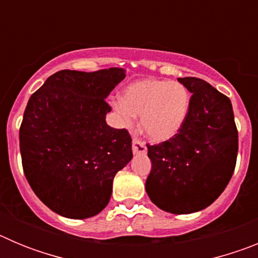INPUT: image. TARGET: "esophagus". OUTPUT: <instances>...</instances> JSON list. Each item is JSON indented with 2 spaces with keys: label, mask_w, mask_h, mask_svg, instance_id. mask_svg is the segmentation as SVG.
I'll return each instance as SVG.
<instances>
[{
  "label": "esophagus",
  "mask_w": 258,
  "mask_h": 258,
  "mask_svg": "<svg viewBox=\"0 0 258 258\" xmlns=\"http://www.w3.org/2000/svg\"><path fill=\"white\" fill-rule=\"evenodd\" d=\"M132 149H133V154H146L147 149H146L145 143L140 140H133V145H132Z\"/></svg>",
  "instance_id": "34e87169"
}]
</instances>
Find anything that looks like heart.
Segmentation results:
<instances>
[{
  "label": "heart",
  "instance_id": "b5f03b06",
  "mask_svg": "<svg viewBox=\"0 0 258 258\" xmlns=\"http://www.w3.org/2000/svg\"><path fill=\"white\" fill-rule=\"evenodd\" d=\"M190 102V93L181 83L143 79L127 86L122 99L112 102V108L124 126H132L134 116H141L145 136L155 142H165L182 127Z\"/></svg>",
  "mask_w": 258,
  "mask_h": 258
}]
</instances>
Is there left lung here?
<instances>
[{"instance_id":"1","label":"left lung","mask_w":258,"mask_h":258,"mask_svg":"<svg viewBox=\"0 0 258 258\" xmlns=\"http://www.w3.org/2000/svg\"><path fill=\"white\" fill-rule=\"evenodd\" d=\"M191 93L190 109L169 141L147 145L151 173L146 191L173 214L207 208L226 188L235 169L238 131L229 98L197 77L178 79Z\"/></svg>"}]
</instances>
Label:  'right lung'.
Returning <instances> with one entry per match:
<instances>
[{
	"label": "right lung",
	"instance_id": "add662e5",
	"mask_svg": "<svg viewBox=\"0 0 258 258\" xmlns=\"http://www.w3.org/2000/svg\"><path fill=\"white\" fill-rule=\"evenodd\" d=\"M125 75L63 70L29 98L19 131L23 169L38 199L63 217L103 211L116 173L133 157L127 131L106 122V98Z\"/></svg>",
	"mask_w": 258,
	"mask_h": 258
}]
</instances>
